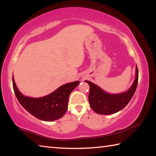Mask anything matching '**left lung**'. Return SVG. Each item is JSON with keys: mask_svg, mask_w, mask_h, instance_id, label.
Returning <instances> with one entry per match:
<instances>
[{"mask_svg": "<svg viewBox=\"0 0 156 156\" xmlns=\"http://www.w3.org/2000/svg\"><path fill=\"white\" fill-rule=\"evenodd\" d=\"M138 80V70L136 67V78L132 87L127 91L110 94L91 82L85 80L89 84L90 92L89 101L90 106L96 113L100 115H111L124 108L131 100L136 89Z\"/></svg>", "mask_w": 156, "mask_h": 156, "instance_id": "8db88e82", "label": "left lung"}]
</instances>
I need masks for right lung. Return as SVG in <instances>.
I'll return each mask as SVG.
<instances>
[{
	"instance_id": "add662e5",
	"label": "right lung",
	"mask_w": 156,
	"mask_h": 156,
	"mask_svg": "<svg viewBox=\"0 0 156 156\" xmlns=\"http://www.w3.org/2000/svg\"><path fill=\"white\" fill-rule=\"evenodd\" d=\"M14 93L20 104L34 117L45 121H52L61 118L68 107L70 93L77 87L78 80L61 86L50 94L34 98L22 95L17 88L12 77Z\"/></svg>"
}]
</instances>
